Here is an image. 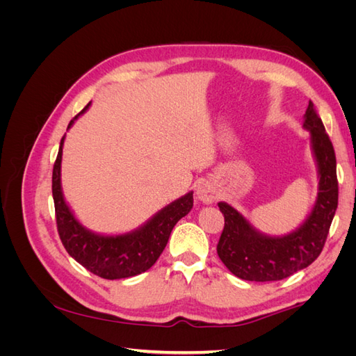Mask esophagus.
<instances>
[{
    "label": "esophagus",
    "instance_id": "obj_1",
    "mask_svg": "<svg viewBox=\"0 0 356 356\" xmlns=\"http://www.w3.org/2000/svg\"><path fill=\"white\" fill-rule=\"evenodd\" d=\"M197 197L204 203H212L215 199L218 197V195H217V191H215V187L211 184V182L204 181L197 188Z\"/></svg>",
    "mask_w": 356,
    "mask_h": 356
}]
</instances>
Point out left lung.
<instances>
[{"instance_id": "left-lung-1", "label": "left lung", "mask_w": 356, "mask_h": 356, "mask_svg": "<svg viewBox=\"0 0 356 356\" xmlns=\"http://www.w3.org/2000/svg\"><path fill=\"white\" fill-rule=\"evenodd\" d=\"M319 169V193L314 211L300 229L282 238L258 233L230 204L220 202L224 229L217 252L224 266L245 281H281L314 263L325 245L339 203L336 153L314 102L309 101L305 124Z\"/></svg>"}]
</instances>
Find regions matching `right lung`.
<instances>
[{
  "label": "right lung",
  "instance_id": "1",
  "mask_svg": "<svg viewBox=\"0 0 356 356\" xmlns=\"http://www.w3.org/2000/svg\"><path fill=\"white\" fill-rule=\"evenodd\" d=\"M89 105L90 102L72 118L68 127L89 108ZM63 139L65 136L60 139L59 153L53 166L51 193L55 200L58 233L67 252L93 275L111 281L136 276L148 270L163 252L174 225L191 211L193 193L172 202L141 229L132 233L122 236L95 234L75 220L62 196L60 160Z\"/></svg>",
  "mask_w": 356,
  "mask_h": 356
}]
</instances>
